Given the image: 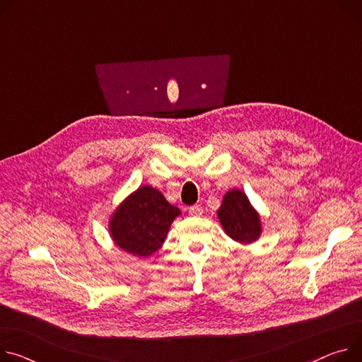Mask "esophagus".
<instances>
[{
	"mask_svg": "<svg viewBox=\"0 0 362 362\" xmlns=\"http://www.w3.org/2000/svg\"><path fill=\"white\" fill-rule=\"evenodd\" d=\"M188 211L191 216H202L203 214V207L200 204H194L188 207Z\"/></svg>",
	"mask_w": 362,
	"mask_h": 362,
	"instance_id": "obj_1",
	"label": "esophagus"
}]
</instances>
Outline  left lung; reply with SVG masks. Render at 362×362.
Returning <instances> with one entry per match:
<instances>
[{
	"instance_id": "8db88e82",
	"label": "left lung",
	"mask_w": 362,
	"mask_h": 362,
	"mask_svg": "<svg viewBox=\"0 0 362 362\" xmlns=\"http://www.w3.org/2000/svg\"><path fill=\"white\" fill-rule=\"evenodd\" d=\"M217 216L225 232L232 239L240 243H252L259 238V216L242 191L232 189L226 192Z\"/></svg>"
}]
</instances>
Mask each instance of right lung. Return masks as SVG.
<instances>
[{"mask_svg":"<svg viewBox=\"0 0 362 362\" xmlns=\"http://www.w3.org/2000/svg\"><path fill=\"white\" fill-rule=\"evenodd\" d=\"M180 210L149 185L137 188L110 220L111 238L126 252L149 257L160 247Z\"/></svg>","mask_w":362,"mask_h":362,"instance_id":"1","label":"right lung"}]
</instances>
